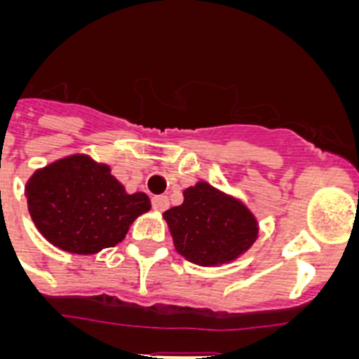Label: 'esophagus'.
Masks as SVG:
<instances>
[{
    "label": "esophagus",
    "mask_w": 359,
    "mask_h": 359,
    "mask_svg": "<svg viewBox=\"0 0 359 359\" xmlns=\"http://www.w3.org/2000/svg\"><path fill=\"white\" fill-rule=\"evenodd\" d=\"M151 203L154 210L163 212L167 210V207H169V198H167V196H152Z\"/></svg>",
    "instance_id": "1"
}]
</instances>
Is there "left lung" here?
<instances>
[{
	"instance_id": "1",
	"label": "left lung",
	"mask_w": 359,
	"mask_h": 359,
	"mask_svg": "<svg viewBox=\"0 0 359 359\" xmlns=\"http://www.w3.org/2000/svg\"><path fill=\"white\" fill-rule=\"evenodd\" d=\"M174 248L203 268L230 264L259 237L255 214L236 196L199 180L183 190V203L163 212Z\"/></svg>"
}]
</instances>
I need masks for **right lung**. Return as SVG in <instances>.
<instances>
[{
	"mask_svg": "<svg viewBox=\"0 0 359 359\" xmlns=\"http://www.w3.org/2000/svg\"><path fill=\"white\" fill-rule=\"evenodd\" d=\"M25 196L41 236L73 255L116 246L133 221L151 208L145 192L128 194L109 165L84 152L37 169L27 180Z\"/></svg>",
	"mask_w": 359,
	"mask_h": 359,
	"instance_id": "right-lung-1",
	"label": "right lung"
}]
</instances>
